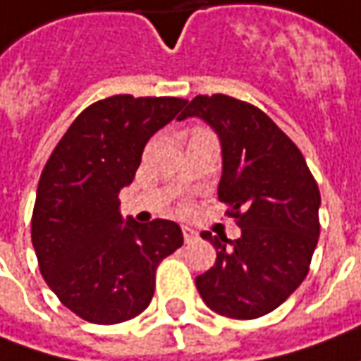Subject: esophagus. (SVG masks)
<instances>
[{"instance_id":"34e87169","label":"esophagus","mask_w":361,"mask_h":361,"mask_svg":"<svg viewBox=\"0 0 361 361\" xmlns=\"http://www.w3.org/2000/svg\"><path fill=\"white\" fill-rule=\"evenodd\" d=\"M181 233H183V242L185 243L193 242V240L197 238V233H195L192 228H188V226H183V228H181Z\"/></svg>"}]
</instances>
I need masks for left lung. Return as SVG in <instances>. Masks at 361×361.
I'll return each mask as SVG.
<instances>
[{
  "label": "left lung",
  "mask_w": 361,
  "mask_h": 361,
  "mask_svg": "<svg viewBox=\"0 0 361 361\" xmlns=\"http://www.w3.org/2000/svg\"><path fill=\"white\" fill-rule=\"evenodd\" d=\"M192 116L218 131L224 154L218 197L242 228L233 242L202 233L218 257L195 278L197 292L221 316H266L310 271L319 235L317 183L298 145L259 107L231 95H195L180 119Z\"/></svg>",
  "instance_id": "left-lung-1"
}]
</instances>
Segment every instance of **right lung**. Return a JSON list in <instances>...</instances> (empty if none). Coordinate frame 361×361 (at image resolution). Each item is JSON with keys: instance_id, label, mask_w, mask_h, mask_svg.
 Wrapping results in <instances>:
<instances>
[{"instance_id": "1", "label": "right lung", "mask_w": 361, "mask_h": 361, "mask_svg": "<svg viewBox=\"0 0 361 361\" xmlns=\"http://www.w3.org/2000/svg\"><path fill=\"white\" fill-rule=\"evenodd\" d=\"M181 97L119 94L81 111L45 164L32 216L39 271L59 302L92 324H119L149 305L156 269L183 243L169 219L121 221L149 137L180 114Z\"/></svg>"}]
</instances>
